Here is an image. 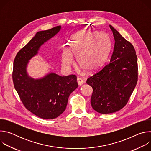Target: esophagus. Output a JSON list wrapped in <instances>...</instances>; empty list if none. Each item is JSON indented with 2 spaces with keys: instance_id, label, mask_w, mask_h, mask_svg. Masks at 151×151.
<instances>
[{
  "instance_id": "obj_1",
  "label": "esophagus",
  "mask_w": 151,
  "mask_h": 151,
  "mask_svg": "<svg viewBox=\"0 0 151 151\" xmlns=\"http://www.w3.org/2000/svg\"><path fill=\"white\" fill-rule=\"evenodd\" d=\"M77 82H78V85L81 86V85H82L83 83V81L81 78H78L77 79Z\"/></svg>"
}]
</instances>
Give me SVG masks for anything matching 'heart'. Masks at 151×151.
<instances>
[{
    "mask_svg": "<svg viewBox=\"0 0 151 151\" xmlns=\"http://www.w3.org/2000/svg\"><path fill=\"white\" fill-rule=\"evenodd\" d=\"M70 49L64 48L61 56L64 68L69 69L74 63V56L81 68L88 71L99 69L110 50L109 36L103 32L82 31L75 34L71 38Z\"/></svg>",
    "mask_w": 151,
    "mask_h": 151,
    "instance_id": "1",
    "label": "heart"
}]
</instances>
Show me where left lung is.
<instances>
[{
  "label": "left lung",
  "instance_id": "8db88e82",
  "mask_svg": "<svg viewBox=\"0 0 151 151\" xmlns=\"http://www.w3.org/2000/svg\"><path fill=\"white\" fill-rule=\"evenodd\" d=\"M115 44L109 63L88 78L93 88L91 104L96 112L107 114L126 105L137 82V58L131 44L109 25Z\"/></svg>",
  "mask_w": 151,
  "mask_h": 151
}]
</instances>
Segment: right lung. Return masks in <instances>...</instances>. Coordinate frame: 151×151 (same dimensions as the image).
Instances as JSON below:
<instances>
[{
  "mask_svg": "<svg viewBox=\"0 0 151 151\" xmlns=\"http://www.w3.org/2000/svg\"><path fill=\"white\" fill-rule=\"evenodd\" d=\"M61 28L58 26L37 32L17 53L14 61L12 79L15 89L26 109L42 119H51L60 116L66 108L70 94L78 87L75 75L61 76L50 72L35 79L27 72L29 61Z\"/></svg>",
  "mask_w": 151,
  "mask_h": 151,
  "instance_id": "obj_1",
  "label": "right lung"
}]
</instances>
